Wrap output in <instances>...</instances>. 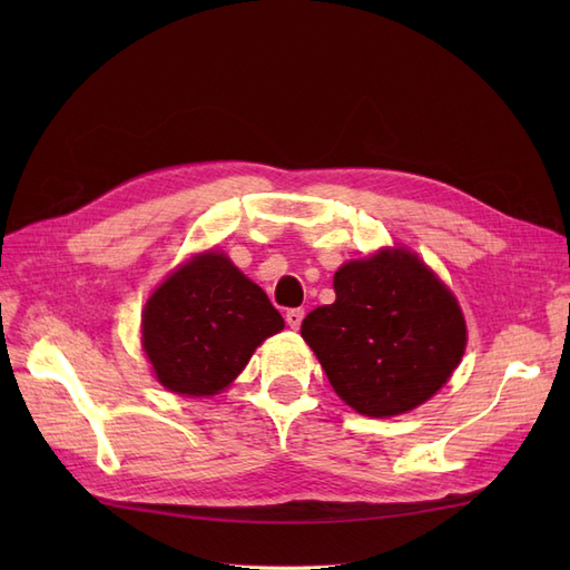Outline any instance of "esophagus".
<instances>
[{"instance_id": "obj_1", "label": "esophagus", "mask_w": 570, "mask_h": 570, "mask_svg": "<svg viewBox=\"0 0 570 570\" xmlns=\"http://www.w3.org/2000/svg\"><path fill=\"white\" fill-rule=\"evenodd\" d=\"M302 318H304V308H289V312L285 314V321L292 331H297V327L302 325Z\"/></svg>"}]
</instances>
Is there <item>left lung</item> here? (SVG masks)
<instances>
[{"label": "left lung", "instance_id": "obj_1", "mask_svg": "<svg viewBox=\"0 0 570 570\" xmlns=\"http://www.w3.org/2000/svg\"><path fill=\"white\" fill-rule=\"evenodd\" d=\"M333 285L335 302L302 321V337L335 392L375 419L430 400L465 350L452 292L406 249L344 264Z\"/></svg>", "mask_w": 570, "mask_h": 570}]
</instances>
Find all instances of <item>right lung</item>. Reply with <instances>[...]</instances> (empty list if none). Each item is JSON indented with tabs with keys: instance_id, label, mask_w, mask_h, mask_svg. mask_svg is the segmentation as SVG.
<instances>
[{
	"instance_id": "right-lung-1",
	"label": "right lung",
	"mask_w": 570,
	"mask_h": 570,
	"mask_svg": "<svg viewBox=\"0 0 570 570\" xmlns=\"http://www.w3.org/2000/svg\"><path fill=\"white\" fill-rule=\"evenodd\" d=\"M266 292L228 256L206 252L149 297L142 347L170 392L212 396L230 385L266 337L283 331Z\"/></svg>"
}]
</instances>
